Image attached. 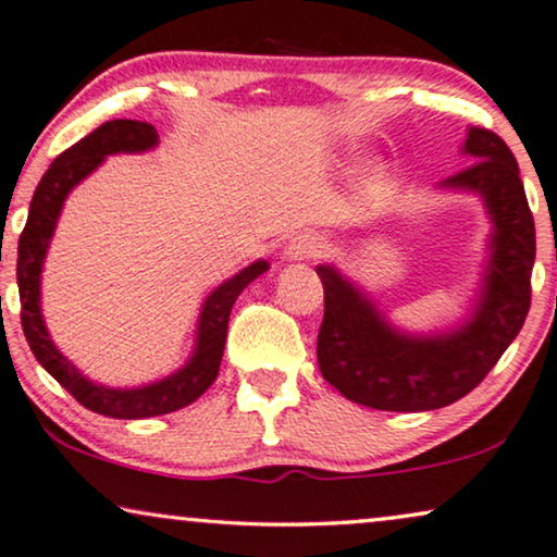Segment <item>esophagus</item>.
<instances>
[{"label":"esophagus","mask_w":557,"mask_h":557,"mask_svg":"<svg viewBox=\"0 0 557 557\" xmlns=\"http://www.w3.org/2000/svg\"><path fill=\"white\" fill-rule=\"evenodd\" d=\"M325 249L323 236H318L313 232H302L295 236V239L285 247V257L293 259V262H306V259H315L321 257Z\"/></svg>","instance_id":"34e87169"}]
</instances>
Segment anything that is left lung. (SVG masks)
<instances>
[{
    "mask_svg": "<svg viewBox=\"0 0 557 557\" xmlns=\"http://www.w3.org/2000/svg\"><path fill=\"white\" fill-rule=\"evenodd\" d=\"M471 158L441 188L479 193L492 219L488 262L469 321L433 336H410L387 323L374 302L333 264H318L325 313L318 331L323 380L356 405L389 412L438 410L479 387L515 341L530 310L535 219L515 154L504 139L471 127Z\"/></svg>",
    "mask_w": 557,
    "mask_h": 557,
    "instance_id": "obj_1",
    "label": "left lung"
}]
</instances>
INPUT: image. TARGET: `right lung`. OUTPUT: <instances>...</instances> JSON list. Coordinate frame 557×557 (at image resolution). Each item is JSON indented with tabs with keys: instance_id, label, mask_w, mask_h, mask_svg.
<instances>
[{
	"instance_id": "1",
	"label": "right lung",
	"mask_w": 557,
	"mask_h": 557,
	"mask_svg": "<svg viewBox=\"0 0 557 557\" xmlns=\"http://www.w3.org/2000/svg\"><path fill=\"white\" fill-rule=\"evenodd\" d=\"M158 145V129L147 122H135V119H111L103 122L99 129L86 135L69 150L58 154L50 162L48 173L37 183L33 203H29L27 224L20 234L17 244V287L22 302V331L35 359L40 367L61 382V387L71 392L81 405L91 412L107 414V418L119 420H143L154 418V414H168L181 410V407L196 403L206 389L216 380L221 356H224L228 315L239 293L251 280L267 272L264 259H257L255 264L244 267L232 280L221 283L201 308L196 331V348L188 364L177 369L175 374L165 380L145 384L135 389H114L96 384L78 372L65 356L58 351L53 338L46 329L40 310V274L42 262H46L50 239H53L58 216L63 211V201L69 193L91 175L101 165L107 154L116 152H145Z\"/></svg>"
}]
</instances>
